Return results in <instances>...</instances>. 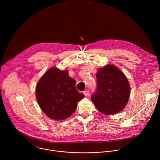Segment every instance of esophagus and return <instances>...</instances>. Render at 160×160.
<instances>
[{
    "mask_svg": "<svg viewBox=\"0 0 160 160\" xmlns=\"http://www.w3.org/2000/svg\"><path fill=\"white\" fill-rule=\"evenodd\" d=\"M83 94H85V96H89V94H90V93H89V90H88V89L85 90L83 91Z\"/></svg>",
    "mask_w": 160,
    "mask_h": 160,
    "instance_id": "obj_1",
    "label": "esophagus"
}]
</instances>
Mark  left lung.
I'll return each instance as SVG.
<instances>
[{
  "mask_svg": "<svg viewBox=\"0 0 160 160\" xmlns=\"http://www.w3.org/2000/svg\"><path fill=\"white\" fill-rule=\"evenodd\" d=\"M96 78L97 87L91 100L98 110L108 115L121 111L130 96V84L125 75L116 66L108 64L98 71Z\"/></svg>",
  "mask_w": 160,
  "mask_h": 160,
  "instance_id": "obj_1",
  "label": "left lung"
}]
</instances>
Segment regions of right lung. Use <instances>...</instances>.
Instances as JSON below:
<instances>
[{
	"label": "right lung",
	"instance_id": "obj_1",
	"mask_svg": "<svg viewBox=\"0 0 160 160\" xmlns=\"http://www.w3.org/2000/svg\"><path fill=\"white\" fill-rule=\"evenodd\" d=\"M76 81L68 72L52 68L37 83V100L43 112L50 118L64 120L71 116L77 103L85 95L75 88Z\"/></svg>",
	"mask_w": 160,
	"mask_h": 160
}]
</instances>
